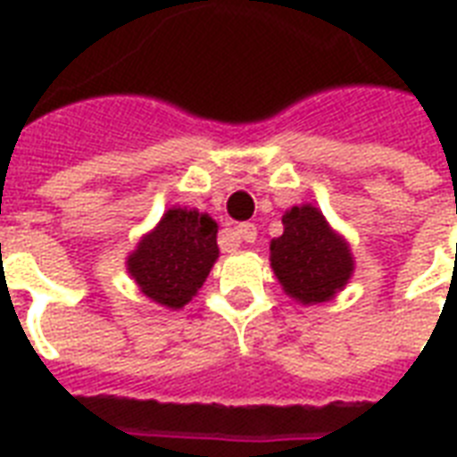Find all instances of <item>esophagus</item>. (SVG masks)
I'll return each instance as SVG.
<instances>
[{
    "label": "esophagus",
    "instance_id": "1",
    "mask_svg": "<svg viewBox=\"0 0 457 457\" xmlns=\"http://www.w3.org/2000/svg\"><path fill=\"white\" fill-rule=\"evenodd\" d=\"M258 237V229L256 225H251V222H242V225H237L235 229H225L220 235V246L225 251L235 249L239 246V242H246V244H253Z\"/></svg>",
    "mask_w": 457,
    "mask_h": 457
}]
</instances>
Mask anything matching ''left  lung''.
Returning a JSON list of instances; mask_svg holds the SVG:
<instances>
[{
    "label": "left lung",
    "mask_w": 457,
    "mask_h": 457,
    "mask_svg": "<svg viewBox=\"0 0 457 457\" xmlns=\"http://www.w3.org/2000/svg\"><path fill=\"white\" fill-rule=\"evenodd\" d=\"M282 225V237L270 244V263L285 292L301 303L329 301L353 272L346 242L308 204L287 211Z\"/></svg>",
    "instance_id": "left-lung-1"
}]
</instances>
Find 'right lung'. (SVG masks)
Returning <instances> with one entry per match:
<instances>
[{"mask_svg":"<svg viewBox=\"0 0 457 457\" xmlns=\"http://www.w3.org/2000/svg\"><path fill=\"white\" fill-rule=\"evenodd\" d=\"M218 225L199 211L170 208L158 228L128 258L142 294L168 308H182L206 282L218 258Z\"/></svg>","mask_w":457,"mask_h":457,"instance_id":"obj_1","label":"right lung"}]
</instances>
